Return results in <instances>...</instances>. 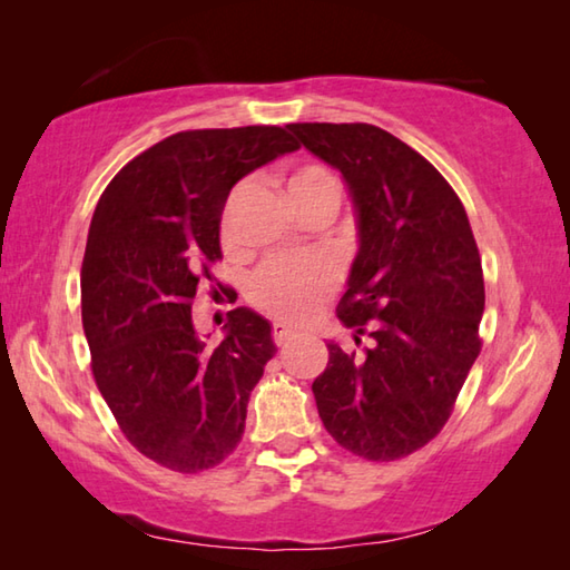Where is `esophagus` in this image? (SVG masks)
<instances>
[{"instance_id": "obj_1", "label": "esophagus", "mask_w": 570, "mask_h": 570, "mask_svg": "<svg viewBox=\"0 0 570 570\" xmlns=\"http://www.w3.org/2000/svg\"><path fill=\"white\" fill-rule=\"evenodd\" d=\"M296 336V332L292 330V326H286V324H274V342L278 344V346H286L288 342H292Z\"/></svg>"}]
</instances>
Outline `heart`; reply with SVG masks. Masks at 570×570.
<instances>
[{"label": "heart", "instance_id": "1", "mask_svg": "<svg viewBox=\"0 0 570 570\" xmlns=\"http://www.w3.org/2000/svg\"><path fill=\"white\" fill-rule=\"evenodd\" d=\"M244 186H240L234 198H230L228 210L224 220H220V240L226 248H236V234H234V206L238 198L244 196ZM284 193L288 204L294 206L296 214L304 210L332 204L336 208L342 196L340 180H336L330 170L322 166H302L292 170L284 180ZM334 286V272L326 262L320 258H306V262H286V258H276L266 266L258 268V274L250 282V298L258 308L278 316L286 322H304L308 314L320 306L322 298L332 292Z\"/></svg>", "mask_w": 570, "mask_h": 570}]
</instances>
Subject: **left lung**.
I'll return each instance as SVG.
<instances>
[{"label":"left lung","instance_id":"left-lung-1","mask_svg":"<svg viewBox=\"0 0 570 570\" xmlns=\"http://www.w3.org/2000/svg\"><path fill=\"white\" fill-rule=\"evenodd\" d=\"M298 142L342 173L356 250L340 322L372 346L330 342L314 400L330 435L364 460H400L448 422L480 354L485 284L455 190L407 142L366 122H294Z\"/></svg>","mask_w":570,"mask_h":570}]
</instances>
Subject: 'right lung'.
Here are the masks:
<instances>
[{"instance_id":"add662e5","label":"right lung","mask_w":570,"mask_h":570,"mask_svg":"<svg viewBox=\"0 0 570 570\" xmlns=\"http://www.w3.org/2000/svg\"><path fill=\"white\" fill-rule=\"evenodd\" d=\"M296 148L276 125L176 132L132 158L95 206L82 258L92 374L122 435L163 468L208 470L244 435L250 390L276 354L272 324L238 306L208 344L190 304L220 258L230 188Z\"/></svg>"}]
</instances>
